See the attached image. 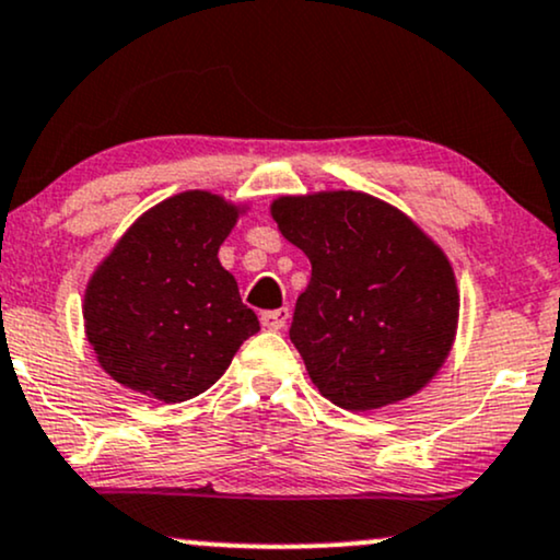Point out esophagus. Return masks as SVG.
I'll return each instance as SVG.
<instances>
[{
    "label": "esophagus",
    "mask_w": 560,
    "mask_h": 560,
    "mask_svg": "<svg viewBox=\"0 0 560 560\" xmlns=\"http://www.w3.org/2000/svg\"><path fill=\"white\" fill-rule=\"evenodd\" d=\"M260 323L262 328H268V331H281V328L289 323V310L287 307L266 310V313H260Z\"/></svg>",
    "instance_id": "1"
}]
</instances>
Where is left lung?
Returning <instances> with one entry per match:
<instances>
[{
  "label": "left lung",
  "mask_w": 560,
  "mask_h": 560,
  "mask_svg": "<svg viewBox=\"0 0 560 560\" xmlns=\"http://www.w3.org/2000/svg\"><path fill=\"white\" fill-rule=\"evenodd\" d=\"M271 215L313 266L289 339L320 394L368 412L430 383L459 323L446 253L407 213L368 192L281 195Z\"/></svg>",
  "instance_id": "1"
}]
</instances>
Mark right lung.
Returning a JSON list of instances; mask_svg holds the SVG:
<instances>
[{"label":"right lung","instance_id":"1","mask_svg":"<svg viewBox=\"0 0 560 560\" xmlns=\"http://www.w3.org/2000/svg\"><path fill=\"white\" fill-rule=\"evenodd\" d=\"M242 206L187 190L140 215L85 287L83 320L98 365L125 388L179 404L203 394L260 331L219 262Z\"/></svg>","mask_w":560,"mask_h":560}]
</instances>
